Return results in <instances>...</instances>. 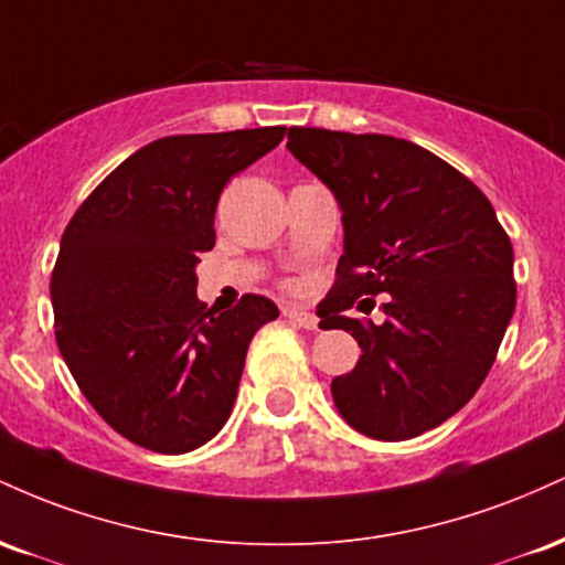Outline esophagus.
Masks as SVG:
<instances>
[{"label": "esophagus", "mask_w": 565, "mask_h": 565, "mask_svg": "<svg viewBox=\"0 0 565 565\" xmlns=\"http://www.w3.org/2000/svg\"><path fill=\"white\" fill-rule=\"evenodd\" d=\"M284 316L295 323V327H302V329H319V319H316L310 310H302V308H287L284 310Z\"/></svg>", "instance_id": "1"}]
</instances>
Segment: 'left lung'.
<instances>
[{"mask_svg": "<svg viewBox=\"0 0 565 565\" xmlns=\"http://www.w3.org/2000/svg\"><path fill=\"white\" fill-rule=\"evenodd\" d=\"M287 148L342 210L345 252L321 323L353 334L361 359L332 380L337 412L369 438L423 436L494 364L515 310L508 233L481 188L417 142L289 127ZM377 294L385 322L347 319Z\"/></svg>", "mask_w": 565, "mask_h": 565, "instance_id": "1", "label": "left lung"}]
</instances>
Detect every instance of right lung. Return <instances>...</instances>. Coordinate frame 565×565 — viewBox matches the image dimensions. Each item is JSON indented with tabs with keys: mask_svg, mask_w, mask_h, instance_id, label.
Here are the masks:
<instances>
[{
	"mask_svg": "<svg viewBox=\"0 0 565 565\" xmlns=\"http://www.w3.org/2000/svg\"><path fill=\"white\" fill-rule=\"evenodd\" d=\"M287 127L170 135L142 146L89 193L63 231L50 281L55 340L93 408L142 449L185 454L231 417L246 348L278 319L268 297L233 310L196 297L199 252L236 172Z\"/></svg>",
	"mask_w": 565,
	"mask_h": 565,
	"instance_id": "obj_1",
	"label": "right lung"
}]
</instances>
